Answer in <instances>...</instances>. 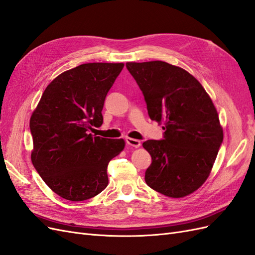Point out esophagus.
<instances>
[{"instance_id": "esophagus-1", "label": "esophagus", "mask_w": 255, "mask_h": 255, "mask_svg": "<svg viewBox=\"0 0 255 255\" xmlns=\"http://www.w3.org/2000/svg\"><path fill=\"white\" fill-rule=\"evenodd\" d=\"M126 141L128 145H132L134 146V148H138V146H140V140L138 139H134V138H129V137H127L126 138Z\"/></svg>"}]
</instances>
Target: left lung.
Wrapping results in <instances>:
<instances>
[{
  "instance_id": "1",
  "label": "left lung",
  "mask_w": 255,
  "mask_h": 255,
  "mask_svg": "<svg viewBox=\"0 0 255 255\" xmlns=\"http://www.w3.org/2000/svg\"><path fill=\"white\" fill-rule=\"evenodd\" d=\"M144 97L149 117L164 123V138L146 140L152 163L144 180L170 198L197 190L211 173L223 140L217 111L202 85L165 61L127 63Z\"/></svg>"
}]
</instances>
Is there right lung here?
Listing matches in <instances>:
<instances>
[{
    "label": "right lung",
    "instance_id": "right-lung-1",
    "mask_svg": "<svg viewBox=\"0 0 255 255\" xmlns=\"http://www.w3.org/2000/svg\"><path fill=\"white\" fill-rule=\"evenodd\" d=\"M125 64H83L45 88L29 121L32 163L44 183L69 201L99 195L109 184L107 166L125 149L123 139L94 136L103 123L107 92Z\"/></svg>",
    "mask_w": 255,
    "mask_h": 255
}]
</instances>
